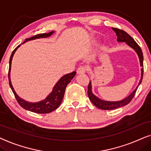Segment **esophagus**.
<instances>
[{"label":"esophagus","mask_w":151,"mask_h":151,"mask_svg":"<svg viewBox=\"0 0 151 151\" xmlns=\"http://www.w3.org/2000/svg\"><path fill=\"white\" fill-rule=\"evenodd\" d=\"M77 74H84L86 72V68L84 66H80L77 69Z\"/></svg>","instance_id":"obj_1"}]
</instances>
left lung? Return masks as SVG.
<instances>
[{"label": "left lung", "instance_id": "obj_1", "mask_svg": "<svg viewBox=\"0 0 151 151\" xmlns=\"http://www.w3.org/2000/svg\"><path fill=\"white\" fill-rule=\"evenodd\" d=\"M112 29H113L114 32L116 33V37H117L118 42H119V43L125 42V43L127 44L129 47H130L132 49H133L134 51H135L137 55L139 57V59L140 66H141L142 69H141V78H140L139 82L137 86L135 89H134L133 91L129 94V95L126 96V98H124V99L120 100V101H106V100L99 99V97H97V96H95L93 93H92V83H91V81H90V83L89 85H88V96H89V99H90V101H92V103L93 104L96 108H99V109H101V110H107L116 109V108L122 107V106L127 105L128 104L130 103V101H131L132 98L134 97L139 86L142 83V78H143V73H144L143 53H142L141 48H140L139 46L138 45V44L136 42L134 41V40L132 39V38L130 37L128 34L126 33V32H124L122 29H117V28H112Z\"/></svg>", "mask_w": 151, "mask_h": 151}]
</instances>
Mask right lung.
Returning <instances> with one entry per match:
<instances>
[{
  "instance_id": "right-lung-1",
  "label": "right lung",
  "mask_w": 151,
  "mask_h": 151,
  "mask_svg": "<svg viewBox=\"0 0 151 151\" xmlns=\"http://www.w3.org/2000/svg\"><path fill=\"white\" fill-rule=\"evenodd\" d=\"M54 33H55V31H52L47 34L43 33L34 36V37H32L31 38L25 39V41L22 44L25 43V42L27 41H32V40L41 39V38L49 37L51 35H53ZM20 46H21V45H19L14 50L9 59V73H8V77H9V83L10 88H11L12 90L16 99L17 100L18 103H19V105L21 106L22 108H24V109L39 114L50 113V112L54 111V110L57 109V108H59V106L61 103L62 100H63L64 94H65V88L67 87L68 84L71 81V80L73 79L74 76H75L76 72H72L71 73L67 74H65V75L63 76V77L57 81V83L55 84L53 89H52V91L48 94L47 96L45 99L42 100V101L39 102H35V103L25 101V100L21 99V98L16 93L15 90L14 89L12 86V84L11 78H10V72H11V66L12 58L14 57L15 52L17 51V49L20 47Z\"/></svg>"
}]
</instances>
